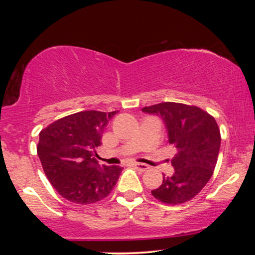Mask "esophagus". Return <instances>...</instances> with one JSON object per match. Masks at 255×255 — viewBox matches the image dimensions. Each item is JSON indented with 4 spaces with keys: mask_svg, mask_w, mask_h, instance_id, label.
Instances as JSON below:
<instances>
[{
    "mask_svg": "<svg viewBox=\"0 0 255 255\" xmlns=\"http://www.w3.org/2000/svg\"><path fill=\"white\" fill-rule=\"evenodd\" d=\"M133 165H134V168L139 171H146L148 168H150V166L144 164V163H134Z\"/></svg>",
    "mask_w": 255,
    "mask_h": 255,
    "instance_id": "obj_1",
    "label": "esophagus"
}]
</instances>
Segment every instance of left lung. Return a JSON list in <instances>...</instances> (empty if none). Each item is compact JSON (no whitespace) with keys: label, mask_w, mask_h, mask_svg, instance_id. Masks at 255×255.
Here are the masks:
<instances>
[{"label":"left lung","mask_w":255,"mask_h":255,"mask_svg":"<svg viewBox=\"0 0 255 255\" xmlns=\"http://www.w3.org/2000/svg\"><path fill=\"white\" fill-rule=\"evenodd\" d=\"M159 115L168 129V142L175 148L171 176L163 177L159 187L151 191L160 203L178 205L192 200L206 186L217 164L221 131L215 118L195 107L174 102L142 108Z\"/></svg>","instance_id":"obj_1"}]
</instances>
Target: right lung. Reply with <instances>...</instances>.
I'll use <instances>...</instances> for the list:
<instances>
[{
  "mask_svg": "<svg viewBox=\"0 0 255 255\" xmlns=\"http://www.w3.org/2000/svg\"><path fill=\"white\" fill-rule=\"evenodd\" d=\"M115 114L80 111L40 130L37 153L46 177L61 197L89 205L107 198L114 189L124 168L99 165L96 147Z\"/></svg>",
  "mask_w": 255,
  "mask_h": 255,
  "instance_id": "1",
  "label": "right lung"
}]
</instances>
